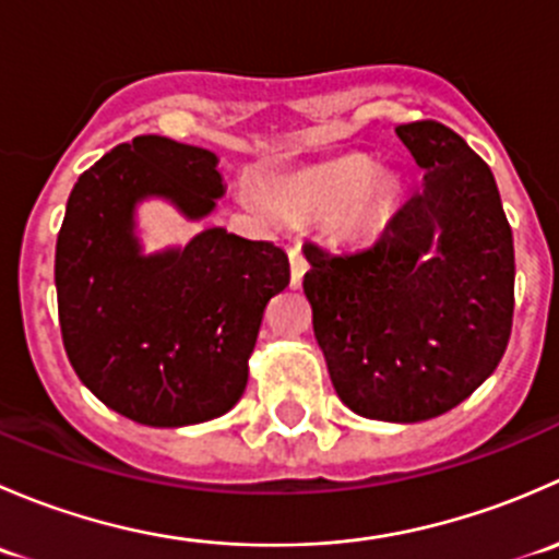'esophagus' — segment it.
Returning <instances> with one entry per match:
<instances>
[{"label": "esophagus", "mask_w": 559, "mask_h": 559, "mask_svg": "<svg viewBox=\"0 0 559 559\" xmlns=\"http://www.w3.org/2000/svg\"><path fill=\"white\" fill-rule=\"evenodd\" d=\"M289 264H292V286H300L302 284V275H306V270H308V262H306V257H302V251L300 248H289Z\"/></svg>", "instance_id": "34e87169"}]
</instances>
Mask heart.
I'll return each instance as SVG.
<instances>
[{
  "mask_svg": "<svg viewBox=\"0 0 559 559\" xmlns=\"http://www.w3.org/2000/svg\"><path fill=\"white\" fill-rule=\"evenodd\" d=\"M373 178V162L365 156H346L289 180L281 189V202L286 211L316 218H335L346 213V227L359 233L384 213L394 194L392 178Z\"/></svg>",
  "mask_w": 559,
  "mask_h": 559,
  "instance_id": "obj_1",
  "label": "heart"
}]
</instances>
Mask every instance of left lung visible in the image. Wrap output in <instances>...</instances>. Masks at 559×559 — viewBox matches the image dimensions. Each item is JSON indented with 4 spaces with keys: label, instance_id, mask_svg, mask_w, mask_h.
Returning a JSON list of instances; mask_svg holds the SVG:
<instances>
[{
    "label": "left lung",
    "instance_id": "8db88e82",
    "mask_svg": "<svg viewBox=\"0 0 559 559\" xmlns=\"http://www.w3.org/2000/svg\"><path fill=\"white\" fill-rule=\"evenodd\" d=\"M425 186L376 243H306L313 335L337 397L365 419L425 421L471 397L503 359L514 238L495 175L438 121L394 129Z\"/></svg>",
    "mask_w": 559,
    "mask_h": 559
}]
</instances>
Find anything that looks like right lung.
I'll use <instances>...</instances> for the list:
<instances>
[{"label": "right lung", "instance_id": "add662e5", "mask_svg": "<svg viewBox=\"0 0 559 559\" xmlns=\"http://www.w3.org/2000/svg\"><path fill=\"white\" fill-rule=\"evenodd\" d=\"M224 191L213 151L143 134L88 167L67 200L56 240L67 357L107 408L138 425L227 414L246 392L264 306L289 286L284 248L224 227L143 251L140 202L165 200L200 222Z\"/></svg>", "mask_w": 559, "mask_h": 559}]
</instances>
